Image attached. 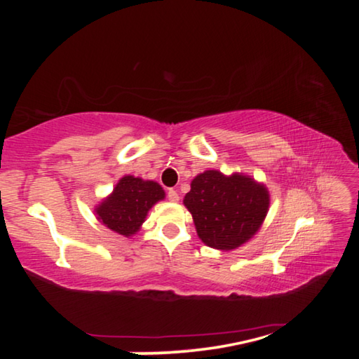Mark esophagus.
<instances>
[{"mask_svg":"<svg viewBox=\"0 0 359 359\" xmlns=\"http://www.w3.org/2000/svg\"><path fill=\"white\" fill-rule=\"evenodd\" d=\"M168 199H169V201H172V203H177L179 201L177 190H174V188H169V190H168Z\"/></svg>","mask_w":359,"mask_h":359,"instance_id":"esophagus-1","label":"esophagus"}]
</instances>
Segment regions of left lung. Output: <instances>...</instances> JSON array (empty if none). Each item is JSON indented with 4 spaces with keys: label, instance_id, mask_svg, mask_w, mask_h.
<instances>
[{
    "label": "left lung",
    "instance_id": "1",
    "mask_svg": "<svg viewBox=\"0 0 359 359\" xmlns=\"http://www.w3.org/2000/svg\"><path fill=\"white\" fill-rule=\"evenodd\" d=\"M184 204L191 212L205 245L233 250L259 229L269 208V193L250 177L205 171L191 182Z\"/></svg>",
    "mask_w": 359,
    "mask_h": 359
}]
</instances>
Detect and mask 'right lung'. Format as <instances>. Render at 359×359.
Here are the masks:
<instances>
[{"label":"right lung","instance_id":"obj_1","mask_svg":"<svg viewBox=\"0 0 359 359\" xmlns=\"http://www.w3.org/2000/svg\"><path fill=\"white\" fill-rule=\"evenodd\" d=\"M163 198L165 191L156 182L125 175L111 196L98 205L96 215L109 229L128 238L137 233L149 209Z\"/></svg>","mask_w":359,"mask_h":359}]
</instances>
